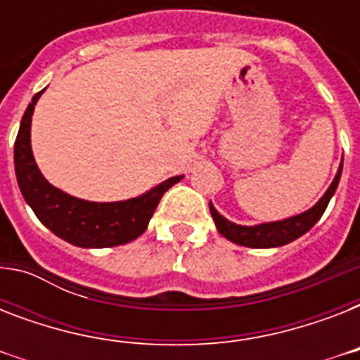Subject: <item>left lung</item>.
Returning a JSON list of instances; mask_svg holds the SVG:
<instances>
[{
    "mask_svg": "<svg viewBox=\"0 0 360 360\" xmlns=\"http://www.w3.org/2000/svg\"><path fill=\"white\" fill-rule=\"evenodd\" d=\"M342 175V164L338 172H336L335 181L330 183V186L327 188L321 200H319L312 209H308L304 213L295 214L291 219L285 220H276V222H265V224L257 226H239L230 222L228 219H224L222 214L213 207V203L209 202V209H211V217H213L214 224H217V230H219L220 236H224L226 239L236 243L240 246H248V248H274V246L288 245L291 240L299 239L301 236H304L310 228H312L321 214L325 213V209L329 205L330 198L336 192V186L340 183Z\"/></svg>",
    "mask_w": 360,
    "mask_h": 360,
    "instance_id": "left-lung-1",
    "label": "left lung"
}]
</instances>
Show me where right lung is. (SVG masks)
Listing matches in <instances>:
<instances>
[{
    "label": "right lung",
    "mask_w": 360,
    "mask_h": 360,
    "mask_svg": "<svg viewBox=\"0 0 360 360\" xmlns=\"http://www.w3.org/2000/svg\"><path fill=\"white\" fill-rule=\"evenodd\" d=\"M44 89L31 98L14 141V172L25 203L48 230L75 246L106 248L138 239L147 230L164 192L179 183L183 175L169 177L124 202H87L59 191L44 179L31 151V115Z\"/></svg>",
    "instance_id": "right-lung-1"
}]
</instances>
